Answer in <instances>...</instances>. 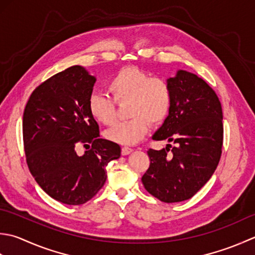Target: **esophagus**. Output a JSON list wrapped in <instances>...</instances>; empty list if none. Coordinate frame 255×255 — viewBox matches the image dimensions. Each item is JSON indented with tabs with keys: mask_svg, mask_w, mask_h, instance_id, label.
<instances>
[{
	"mask_svg": "<svg viewBox=\"0 0 255 255\" xmlns=\"http://www.w3.org/2000/svg\"><path fill=\"white\" fill-rule=\"evenodd\" d=\"M132 148L131 147H128V146H123L122 147V155H128L132 152Z\"/></svg>",
	"mask_w": 255,
	"mask_h": 255,
	"instance_id": "obj_1",
	"label": "esophagus"
}]
</instances>
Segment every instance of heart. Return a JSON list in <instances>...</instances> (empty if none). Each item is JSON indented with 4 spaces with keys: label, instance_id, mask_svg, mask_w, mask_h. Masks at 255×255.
Instances as JSON below:
<instances>
[{
    "label": "heart",
    "instance_id": "obj_1",
    "mask_svg": "<svg viewBox=\"0 0 255 255\" xmlns=\"http://www.w3.org/2000/svg\"><path fill=\"white\" fill-rule=\"evenodd\" d=\"M109 97L93 92L88 98V110L95 120L105 126L117 118V105L128 101L129 120L118 122L106 131V138L119 144H135L149 131V123L159 126L168 118L173 106V88L162 77H150L137 67H126L108 82Z\"/></svg>",
    "mask_w": 255,
    "mask_h": 255
}]
</instances>
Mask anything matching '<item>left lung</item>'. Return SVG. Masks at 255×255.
<instances>
[{
  "mask_svg": "<svg viewBox=\"0 0 255 255\" xmlns=\"http://www.w3.org/2000/svg\"><path fill=\"white\" fill-rule=\"evenodd\" d=\"M168 82L173 106L155 141L176 144L149 148V167L142 177L148 193L163 202L193 197L215 173L223 144L222 108L212 88L191 72L179 70Z\"/></svg>",
  "mask_w": 255,
  "mask_h": 255,
  "instance_id": "1",
  "label": "left lung"
}]
</instances>
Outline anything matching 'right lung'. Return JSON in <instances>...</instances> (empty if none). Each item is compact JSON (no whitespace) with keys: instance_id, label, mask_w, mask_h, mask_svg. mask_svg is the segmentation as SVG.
<instances>
[{"instance_id":"right-lung-1","label":"right lung","mask_w":255,"mask_h":255,"mask_svg":"<svg viewBox=\"0 0 255 255\" xmlns=\"http://www.w3.org/2000/svg\"><path fill=\"white\" fill-rule=\"evenodd\" d=\"M96 78L80 66L58 72L35 88L23 116V142L30 174L51 198L82 205L107 180V165L121 155L120 145L100 138L88 110ZM90 148L82 157L75 147Z\"/></svg>"}]
</instances>
